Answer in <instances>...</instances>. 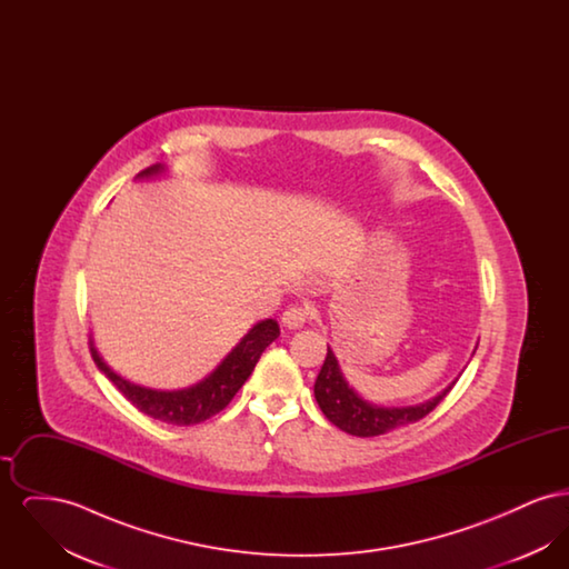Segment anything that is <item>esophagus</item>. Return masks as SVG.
Returning <instances> with one entry per match:
<instances>
[{
    "label": "esophagus",
    "mask_w": 569,
    "mask_h": 569,
    "mask_svg": "<svg viewBox=\"0 0 569 569\" xmlns=\"http://www.w3.org/2000/svg\"><path fill=\"white\" fill-rule=\"evenodd\" d=\"M307 318H309V311L305 309V307H288L286 311H283V316H281V322L286 328H290V330H297V328H302L305 322H307Z\"/></svg>",
    "instance_id": "obj_1"
}]
</instances>
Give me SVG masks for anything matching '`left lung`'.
I'll return each mask as SVG.
<instances>
[{
    "mask_svg": "<svg viewBox=\"0 0 569 569\" xmlns=\"http://www.w3.org/2000/svg\"><path fill=\"white\" fill-rule=\"evenodd\" d=\"M455 383H457V379L448 388H443L437 397L425 401V403H418V406H376V403L365 401L346 381L337 356L328 348L322 371L313 386V392H316L318 406L335 427H339L346 433L356 435V437H376V435L388 433L392 429L406 427L411 422H418L420 418L431 413L435 407L439 406V401L452 390Z\"/></svg>",
    "mask_w": 569,
    "mask_h": 569,
    "instance_id": "left-lung-1",
    "label": "left lung"
}]
</instances>
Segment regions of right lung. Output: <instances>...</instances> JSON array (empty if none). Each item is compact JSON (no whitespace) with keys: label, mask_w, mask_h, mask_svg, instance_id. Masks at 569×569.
<instances>
[{"label":"right lung","mask_w":569,"mask_h":569,"mask_svg":"<svg viewBox=\"0 0 569 569\" xmlns=\"http://www.w3.org/2000/svg\"><path fill=\"white\" fill-rule=\"evenodd\" d=\"M162 163H153L136 174V179H151L163 172ZM279 337V325L274 320H262L244 335L243 339L232 348L216 369L207 378L191 383L188 388L177 390H160L140 386L130 379L112 371L109 362L100 356L98 348L93 346V339H89V350L93 356V362L107 378L117 386V390L138 407L142 413L151 416L153 420H160L174 427H190L204 422L207 418L219 413L223 407L232 401V397L239 392L247 378L251 376L256 362L260 360L262 352Z\"/></svg>","instance_id":"right-lung-1"}]
</instances>
